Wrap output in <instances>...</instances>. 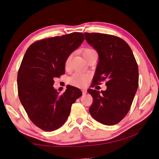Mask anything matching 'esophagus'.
I'll use <instances>...</instances> for the list:
<instances>
[{"label":"esophagus","mask_w":159,"mask_h":159,"mask_svg":"<svg viewBox=\"0 0 159 159\" xmlns=\"http://www.w3.org/2000/svg\"><path fill=\"white\" fill-rule=\"evenodd\" d=\"M82 93H83V95H86L87 93V91H86V90H85V89H83L82 90Z\"/></svg>","instance_id":"34e87169"}]
</instances>
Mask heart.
Here are the masks:
<instances>
[{"instance_id":"heart-1","label":"heart","mask_w":159,"mask_h":159,"mask_svg":"<svg viewBox=\"0 0 159 159\" xmlns=\"http://www.w3.org/2000/svg\"><path fill=\"white\" fill-rule=\"evenodd\" d=\"M95 51L92 48H86L83 52V55H84V57H86L88 54L93 53ZM70 61V56H68L67 59L66 61V68H67L68 65H69ZM90 79V76L89 74L87 73H80V72H76L73 74L68 79V82H69L70 84L73 85V86H76V87H84L86 86V85L88 84Z\"/></svg>"}]
</instances>
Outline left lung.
<instances>
[{"mask_svg":"<svg viewBox=\"0 0 159 159\" xmlns=\"http://www.w3.org/2000/svg\"><path fill=\"white\" fill-rule=\"evenodd\" d=\"M88 43L98 52L99 61L92 87L106 80V91L89 89L93 102L89 112L104 125L119 123L131 108L139 86V68L130 46L113 35L84 33Z\"/></svg>","mask_w":159,"mask_h":159,"instance_id":"8db88e82","label":"left lung"}]
</instances>
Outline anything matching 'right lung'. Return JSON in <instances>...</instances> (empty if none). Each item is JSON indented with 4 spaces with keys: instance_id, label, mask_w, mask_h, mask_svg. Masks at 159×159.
<instances>
[{
    "instance_id": "1",
    "label": "right lung",
    "mask_w": 159,
    "mask_h": 159,
    "mask_svg": "<svg viewBox=\"0 0 159 159\" xmlns=\"http://www.w3.org/2000/svg\"><path fill=\"white\" fill-rule=\"evenodd\" d=\"M82 33L47 38L28 47L19 68L18 93L30 120L45 131L62 125L70 108L82 93L78 88L67 87L60 95L54 89V79L65 73L66 61L84 41Z\"/></svg>"
}]
</instances>
